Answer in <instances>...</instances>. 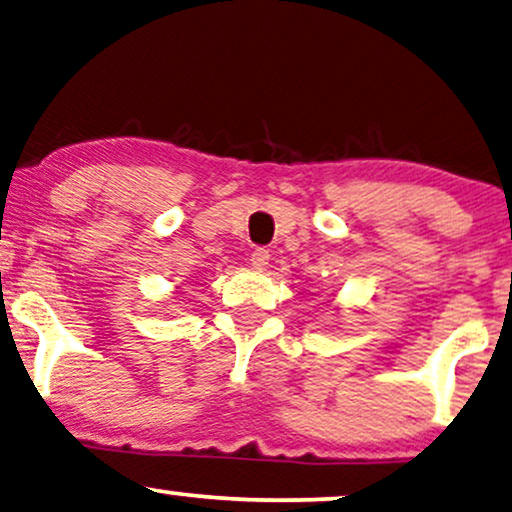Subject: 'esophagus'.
<instances>
[{
    "mask_svg": "<svg viewBox=\"0 0 512 512\" xmlns=\"http://www.w3.org/2000/svg\"><path fill=\"white\" fill-rule=\"evenodd\" d=\"M250 264L255 269H264L269 264V250H264V248H255L252 250V255H250Z\"/></svg>",
    "mask_w": 512,
    "mask_h": 512,
    "instance_id": "esophagus-1",
    "label": "esophagus"
}]
</instances>
